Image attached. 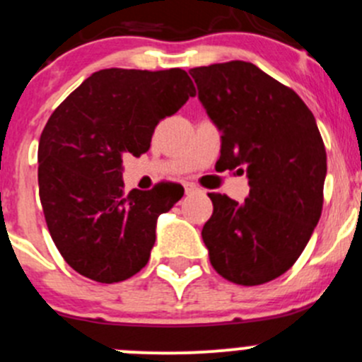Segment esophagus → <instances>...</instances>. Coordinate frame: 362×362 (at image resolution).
Here are the masks:
<instances>
[{"instance_id":"obj_1","label":"esophagus","mask_w":362,"mask_h":362,"mask_svg":"<svg viewBox=\"0 0 362 362\" xmlns=\"http://www.w3.org/2000/svg\"><path fill=\"white\" fill-rule=\"evenodd\" d=\"M185 192H186V195H192V193L200 192V189L197 188V186L193 185V182H185Z\"/></svg>"}]
</instances>
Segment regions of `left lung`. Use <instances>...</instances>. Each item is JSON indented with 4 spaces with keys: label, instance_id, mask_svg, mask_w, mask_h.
<instances>
[{
    "label": "left lung",
    "instance_id": "obj_1",
    "mask_svg": "<svg viewBox=\"0 0 362 362\" xmlns=\"http://www.w3.org/2000/svg\"><path fill=\"white\" fill-rule=\"evenodd\" d=\"M207 116L221 132L218 165L246 174L235 202L207 193L202 228L211 266L238 285H262L294 266L317 227L327 156L315 117L296 91L246 61L189 70Z\"/></svg>",
    "mask_w": 362,
    "mask_h": 362
}]
</instances>
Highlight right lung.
I'll use <instances>...</instances> for the list:
<instances>
[{
  "label": "right lung",
  "instance_id": "obj_1",
  "mask_svg": "<svg viewBox=\"0 0 362 362\" xmlns=\"http://www.w3.org/2000/svg\"><path fill=\"white\" fill-rule=\"evenodd\" d=\"M195 96L170 70L95 71L52 112L38 142V193L56 248L100 284L128 280L148 264L156 220L185 189L162 181L124 193L123 156H141L156 124Z\"/></svg>",
  "mask_w": 362,
  "mask_h": 362
}]
</instances>
